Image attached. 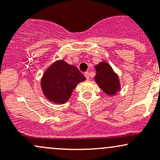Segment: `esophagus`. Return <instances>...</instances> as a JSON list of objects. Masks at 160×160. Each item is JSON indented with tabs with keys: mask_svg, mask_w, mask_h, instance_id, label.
<instances>
[{
	"mask_svg": "<svg viewBox=\"0 0 160 160\" xmlns=\"http://www.w3.org/2000/svg\"><path fill=\"white\" fill-rule=\"evenodd\" d=\"M84 76L86 77V78L87 79V80H89V72H85V73H84Z\"/></svg>",
	"mask_w": 160,
	"mask_h": 160,
	"instance_id": "obj_1",
	"label": "esophagus"
}]
</instances>
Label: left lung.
<instances>
[{
    "label": "left lung",
    "mask_w": 160,
    "mask_h": 160,
    "mask_svg": "<svg viewBox=\"0 0 160 160\" xmlns=\"http://www.w3.org/2000/svg\"><path fill=\"white\" fill-rule=\"evenodd\" d=\"M96 74L94 78L95 81L99 87L107 95H113L120 89V82L118 75L113 71L111 66L107 62H102L95 65Z\"/></svg>",
    "instance_id": "8db88e82"
}]
</instances>
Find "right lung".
I'll return each instance as SVG.
<instances>
[{
    "mask_svg": "<svg viewBox=\"0 0 160 160\" xmlns=\"http://www.w3.org/2000/svg\"><path fill=\"white\" fill-rule=\"evenodd\" d=\"M84 80L86 78L75 66L59 60L49 66L43 75L42 91L50 102L64 104L71 97L76 86Z\"/></svg>",
    "mask_w": 160,
    "mask_h": 160,
    "instance_id": "obj_1",
    "label": "right lung"
}]
</instances>
